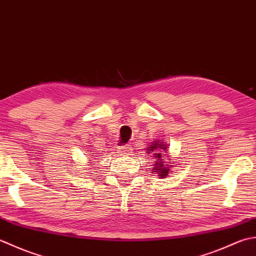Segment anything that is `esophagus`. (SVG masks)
Returning a JSON list of instances; mask_svg holds the SVG:
<instances>
[{
	"label": "esophagus",
	"mask_w": 256,
	"mask_h": 256,
	"mask_svg": "<svg viewBox=\"0 0 256 256\" xmlns=\"http://www.w3.org/2000/svg\"><path fill=\"white\" fill-rule=\"evenodd\" d=\"M119 152H120L124 156H128V154L132 152V147H130V146H124V147L120 150H119Z\"/></svg>",
	"instance_id": "obj_1"
}]
</instances>
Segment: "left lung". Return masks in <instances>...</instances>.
I'll list each match as a JSON object with an SVG mask.
<instances>
[{"mask_svg": "<svg viewBox=\"0 0 256 256\" xmlns=\"http://www.w3.org/2000/svg\"><path fill=\"white\" fill-rule=\"evenodd\" d=\"M146 150H147L146 152L151 154V157L154 159L152 172H156L160 178H166L169 174V172H171V168L176 166V164L169 158V144L158 138L151 142L149 147L146 148Z\"/></svg>", "mask_w": 256, "mask_h": 256, "instance_id": "obj_1", "label": "left lung"}]
</instances>
